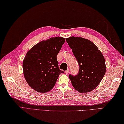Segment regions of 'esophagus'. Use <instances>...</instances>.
Instances as JSON below:
<instances>
[{
  "label": "esophagus",
  "instance_id": "1",
  "mask_svg": "<svg viewBox=\"0 0 124 124\" xmlns=\"http://www.w3.org/2000/svg\"><path fill=\"white\" fill-rule=\"evenodd\" d=\"M69 69H68L67 70H66L64 72H65V73H66V74H68L69 73Z\"/></svg>",
  "mask_w": 124,
  "mask_h": 124
}]
</instances>
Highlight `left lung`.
I'll use <instances>...</instances> for the list:
<instances>
[{"label": "left lung", "mask_w": 124, "mask_h": 124, "mask_svg": "<svg viewBox=\"0 0 124 124\" xmlns=\"http://www.w3.org/2000/svg\"><path fill=\"white\" fill-rule=\"evenodd\" d=\"M66 41L80 66L77 75L69 76L73 86L82 93L94 90L106 72L103 54L93 42L85 38L71 37L66 38Z\"/></svg>", "instance_id": "8db88e82"}]
</instances>
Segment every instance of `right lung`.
Listing matches in <instances>:
<instances>
[{
    "mask_svg": "<svg viewBox=\"0 0 124 124\" xmlns=\"http://www.w3.org/2000/svg\"><path fill=\"white\" fill-rule=\"evenodd\" d=\"M65 42L63 37H52L32 47L23 61L25 80L39 93H46L54 86L59 75L63 73L58 67L56 56Z\"/></svg>",
    "mask_w": 124,
    "mask_h": 124,
    "instance_id": "add662e5",
    "label": "right lung"
}]
</instances>
